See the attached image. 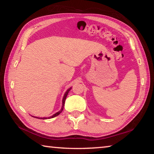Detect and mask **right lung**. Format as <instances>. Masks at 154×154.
<instances>
[{
    "label": "right lung",
    "instance_id": "right-lung-1",
    "mask_svg": "<svg viewBox=\"0 0 154 154\" xmlns=\"http://www.w3.org/2000/svg\"><path fill=\"white\" fill-rule=\"evenodd\" d=\"M71 90V88H70L69 89H68L67 90H66V92H65V94H64V97H63V99H62V108H61V109H60V111H59L58 112H57L56 113H55V114H54L53 116H50V117H49V118H38V119H50V118H54V117H56V116H58V115L61 113V112L62 111V110H63V109H64V103H65V100H66V96H67V95H68V94H69V91Z\"/></svg>",
    "mask_w": 154,
    "mask_h": 154
}]
</instances>
